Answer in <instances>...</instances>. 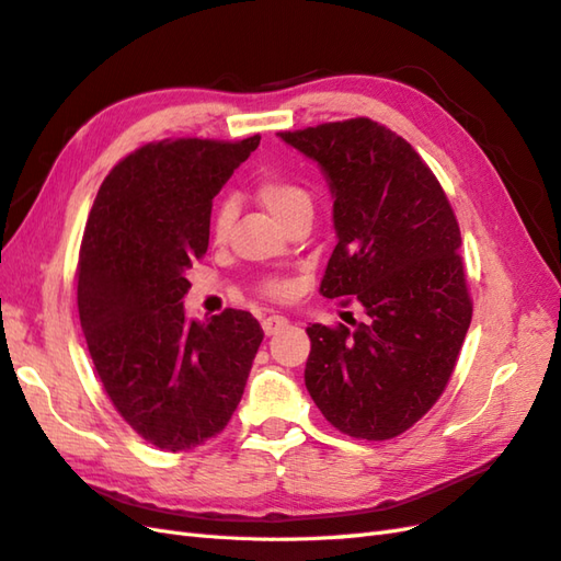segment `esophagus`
Returning a JSON list of instances; mask_svg holds the SVG:
<instances>
[{"label":"esophagus","mask_w":561,"mask_h":561,"mask_svg":"<svg viewBox=\"0 0 561 561\" xmlns=\"http://www.w3.org/2000/svg\"><path fill=\"white\" fill-rule=\"evenodd\" d=\"M286 324H289V320H286L284 316H270V318H265L263 320V332L267 334V336H272V334H277V332H282Z\"/></svg>","instance_id":"esophagus-1"}]
</instances>
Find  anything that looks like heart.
<instances>
[{
    "mask_svg": "<svg viewBox=\"0 0 561 561\" xmlns=\"http://www.w3.org/2000/svg\"><path fill=\"white\" fill-rule=\"evenodd\" d=\"M255 198L267 207V213L286 225L291 217L301 213H312V195L310 191L296 181L289 174L282 172H267L257 179L255 184ZM233 217H237V201L227 195L221 198L215 207L213 219H210V237L215 243H221L227 239V233L233 225ZM260 294L272 301H286L294 294V284L289 279L272 277L260 284Z\"/></svg>",
    "mask_w": 561,
    "mask_h": 561,
    "instance_id": "heart-1",
    "label": "heart"
}]
</instances>
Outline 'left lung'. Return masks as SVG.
Listing matches in <instances>:
<instances>
[{
  "label": "left lung",
  "mask_w": 561,
  "mask_h": 561,
  "mask_svg": "<svg viewBox=\"0 0 561 561\" xmlns=\"http://www.w3.org/2000/svg\"><path fill=\"white\" fill-rule=\"evenodd\" d=\"M279 136L334 193L320 294L368 316L356 330L310 324L306 387L340 433L392 439L445 392L473 318L457 215L411 142L368 116Z\"/></svg>",
  "instance_id": "obj_1"
}]
</instances>
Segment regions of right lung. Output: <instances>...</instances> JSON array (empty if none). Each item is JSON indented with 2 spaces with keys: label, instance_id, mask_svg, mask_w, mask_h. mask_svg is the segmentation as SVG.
Listing matches in <instances>:
<instances>
[{
  "label": "right lung",
  "instance_id": "1",
  "mask_svg": "<svg viewBox=\"0 0 561 561\" xmlns=\"http://www.w3.org/2000/svg\"><path fill=\"white\" fill-rule=\"evenodd\" d=\"M260 136L164 138L104 176L78 253V316L116 413L164 451L219 435L263 342L249 310L186 320V270L207 253L213 198Z\"/></svg>",
  "mask_w": 561,
  "mask_h": 561
}]
</instances>
